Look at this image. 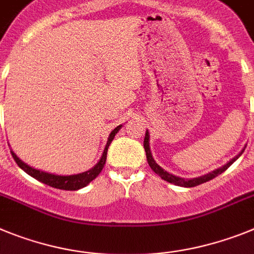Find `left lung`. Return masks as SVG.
<instances>
[{
  "instance_id": "obj_1",
  "label": "left lung",
  "mask_w": 254,
  "mask_h": 254,
  "mask_svg": "<svg viewBox=\"0 0 254 254\" xmlns=\"http://www.w3.org/2000/svg\"><path fill=\"white\" fill-rule=\"evenodd\" d=\"M143 145H144V151H145V154H147V161H148V165L151 166V169L153 170L154 173L157 174L161 179L166 180V182L171 183V184H174V185L184 187V188H191V187H197V185L203 184V183L212 180L213 178H216V176H219L220 174L224 173L225 170H228V167H230L231 165H233L234 162H235V161H237L238 158L240 157V156H242V153H243L244 149H246V147H244V148L239 152V154H237L235 157L231 158L228 164L224 165V166H221V167H219V169L213 170V171L206 174V175L198 176V178H193V179H184V178H180V176H175V175H173V174L167 173L166 170L162 169V167H161L160 165L156 162V161H154L153 156H152L151 147H149V131H148V130L145 131V136H144V142H143Z\"/></svg>"
}]
</instances>
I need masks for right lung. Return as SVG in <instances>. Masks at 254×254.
Instances as JSON below:
<instances>
[{
  "label": "right lung",
  "instance_id": "right-lung-1",
  "mask_svg": "<svg viewBox=\"0 0 254 254\" xmlns=\"http://www.w3.org/2000/svg\"><path fill=\"white\" fill-rule=\"evenodd\" d=\"M123 125H119V127H115L111 131V134L109 135V139H107V143L105 145V149H103V153L101 156L100 161L94 165L93 167L88 171H84V173L80 174H74V175H57V174H51L47 173V171H42V170L34 169V167L29 166L28 164H25L24 161H21L20 158L17 157L16 153H15L12 149H11V154L14 160L16 161V164L19 165L21 170H24L28 175H30L34 179L39 180L43 184H47L52 188L57 189H63V190H78V189L84 188L89 184L92 180H94L97 176L100 175V173L102 171L103 166L106 164V158H107V149H109L110 144L114 140L115 135L118 134L119 130L121 129Z\"/></svg>",
  "mask_w": 254,
  "mask_h": 254
}]
</instances>
